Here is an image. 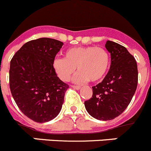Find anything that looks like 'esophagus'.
Returning <instances> with one entry per match:
<instances>
[{
    "mask_svg": "<svg viewBox=\"0 0 151 151\" xmlns=\"http://www.w3.org/2000/svg\"><path fill=\"white\" fill-rule=\"evenodd\" d=\"M72 87L74 88V89H79L81 88V86H78V85H73Z\"/></svg>",
    "mask_w": 151,
    "mask_h": 151,
    "instance_id": "1",
    "label": "esophagus"
}]
</instances>
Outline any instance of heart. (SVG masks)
Here are the masks:
<instances>
[{
	"instance_id": "1",
	"label": "heart",
	"mask_w": 151,
	"mask_h": 151,
	"mask_svg": "<svg viewBox=\"0 0 151 151\" xmlns=\"http://www.w3.org/2000/svg\"><path fill=\"white\" fill-rule=\"evenodd\" d=\"M53 68L61 80L68 81L75 73L76 82L89 80L98 82L106 75L110 66V56L106 49L95 46H84L70 48L65 53V58H56Z\"/></svg>"
}]
</instances>
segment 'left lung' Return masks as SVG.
<instances>
[{
  "label": "left lung",
  "instance_id": "8db88e82",
  "mask_svg": "<svg viewBox=\"0 0 151 151\" xmlns=\"http://www.w3.org/2000/svg\"><path fill=\"white\" fill-rule=\"evenodd\" d=\"M111 53V66L104 80L92 86V96L84 102L87 112L100 120H111L128 107L138 83L137 65L124 46L112 41L106 43Z\"/></svg>",
  "mask_w": 151,
  "mask_h": 151
}]
</instances>
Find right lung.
<instances>
[{
  "mask_svg": "<svg viewBox=\"0 0 151 151\" xmlns=\"http://www.w3.org/2000/svg\"><path fill=\"white\" fill-rule=\"evenodd\" d=\"M63 42L50 38L31 40L10 62L9 86L20 111L37 123L53 120L60 112L69 86L53 68Z\"/></svg>",
  "mask_w": 151,
  "mask_h": 151,
  "instance_id": "1",
  "label": "right lung"
}]
</instances>
